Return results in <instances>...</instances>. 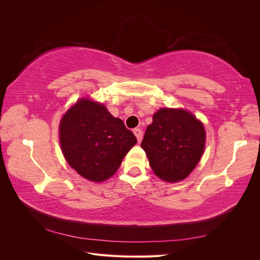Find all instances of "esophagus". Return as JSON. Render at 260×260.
<instances>
[{"label":"esophagus","mask_w":260,"mask_h":260,"mask_svg":"<svg viewBox=\"0 0 260 260\" xmlns=\"http://www.w3.org/2000/svg\"><path fill=\"white\" fill-rule=\"evenodd\" d=\"M133 133H135V136L137 137L138 142H141V141H142V138H143V131L141 129H135V130H133Z\"/></svg>","instance_id":"esophagus-1"}]
</instances>
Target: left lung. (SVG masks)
I'll use <instances>...</instances> for the list:
<instances>
[{"label":"left lung","mask_w":260,"mask_h":260,"mask_svg":"<svg viewBox=\"0 0 260 260\" xmlns=\"http://www.w3.org/2000/svg\"><path fill=\"white\" fill-rule=\"evenodd\" d=\"M205 129L184 109L161 108L153 116L141 146L157 177L178 182L191 174L205 147Z\"/></svg>","instance_id":"1"}]
</instances>
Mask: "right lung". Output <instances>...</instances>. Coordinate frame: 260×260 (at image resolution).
Masks as SVG:
<instances>
[{"label":"right lung","mask_w":260,"mask_h":260,"mask_svg":"<svg viewBox=\"0 0 260 260\" xmlns=\"http://www.w3.org/2000/svg\"><path fill=\"white\" fill-rule=\"evenodd\" d=\"M59 140L70 167L94 182L111 178L137 143L121 119L89 100L78 101L61 118Z\"/></svg>","instance_id":"obj_1"}]
</instances>
